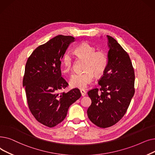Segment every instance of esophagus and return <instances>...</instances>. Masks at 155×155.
<instances>
[{"mask_svg": "<svg viewBox=\"0 0 155 155\" xmlns=\"http://www.w3.org/2000/svg\"><path fill=\"white\" fill-rule=\"evenodd\" d=\"M80 92H81V93L82 97H84V96L86 94V92L84 90H81Z\"/></svg>", "mask_w": 155, "mask_h": 155, "instance_id": "obj_1", "label": "esophagus"}]
</instances>
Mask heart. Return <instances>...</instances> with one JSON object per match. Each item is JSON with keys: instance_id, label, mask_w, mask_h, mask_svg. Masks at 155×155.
I'll return each instance as SVG.
<instances>
[{"instance_id": "1", "label": "heart", "mask_w": 155, "mask_h": 155, "mask_svg": "<svg viewBox=\"0 0 155 155\" xmlns=\"http://www.w3.org/2000/svg\"><path fill=\"white\" fill-rule=\"evenodd\" d=\"M74 53L78 58L85 59L84 70L82 73L74 74L69 83L72 87L85 89L94 79V74L98 76H102L107 68L108 64V55L104 50H96V48L87 41L83 42L74 48ZM63 72L69 74L72 71L73 57L67 52L62 58Z\"/></svg>"}]
</instances>
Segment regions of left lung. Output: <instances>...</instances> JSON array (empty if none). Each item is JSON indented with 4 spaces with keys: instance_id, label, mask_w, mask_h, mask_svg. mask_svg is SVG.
<instances>
[{
    "instance_id": "8db88e82",
    "label": "left lung",
    "mask_w": 155,
    "mask_h": 155,
    "mask_svg": "<svg viewBox=\"0 0 155 155\" xmlns=\"http://www.w3.org/2000/svg\"><path fill=\"white\" fill-rule=\"evenodd\" d=\"M107 38L108 64L98 81L101 87L87 92L91 100L88 118L101 128L111 127L122 119L135 92L134 71L128 54L112 36Z\"/></svg>"
}]
</instances>
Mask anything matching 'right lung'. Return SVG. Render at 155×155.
Instances as JSON below:
<instances>
[{"label": "right lung", "instance_id": "1", "mask_svg": "<svg viewBox=\"0 0 155 155\" xmlns=\"http://www.w3.org/2000/svg\"><path fill=\"white\" fill-rule=\"evenodd\" d=\"M74 39L56 36L36 48L26 64L23 85L28 107L36 120L48 127L62 122L69 107L81 96L78 88L59 93L69 85L61 76V59Z\"/></svg>", "mask_w": 155, "mask_h": 155}]
</instances>
